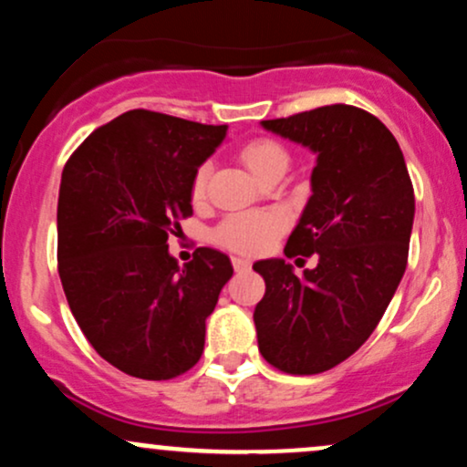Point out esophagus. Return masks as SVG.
I'll return each instance as SVG.
<instances>
[{
  "instance_id": "1",
  "label": "esophagus",
  "mask_w": 467,
  "mask_h": 467,
  "mask_svg": "<svg viewBox=\"0 0 467 467\" xmlns=\"http://www.w3.org/2000/svg\"><path fill=\"white\" fill-rule=\"evenodd\" d=\"M233 267L237 272L241 270H248L250 267V259H245V256H233Z\"/></svg>"
}]
</instances>
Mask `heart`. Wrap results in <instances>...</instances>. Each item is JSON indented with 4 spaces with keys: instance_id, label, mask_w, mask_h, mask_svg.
<instances>
[{
    "instance_id": "heart-1",
    "label": "heart",
    "mask_w": 467,
    "mask_h": 467,
    "mask_svg": "<svg viewBox=\"0 0 467 467\" xmlns=\"http://www.w3.org/2000/svg\"><path fill=\"white\" fill-rule=\"evenodd\" d=\"M241 158H244L245 166L256 178H261L272 166H287V151L276 140H270V138H259V140L245 144ZM206 180L208 166L203 164L195 173V178H192V197L195 200H200L203 195ZM283 228H285V215L276 211V208H270V211H244L223 219L215 230V239L230 250L254 254V252H264Z\"/></svg>"
}]
</instances>
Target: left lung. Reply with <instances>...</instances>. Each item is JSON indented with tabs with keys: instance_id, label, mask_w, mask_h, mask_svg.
Instances as JSON below:
<instances>
[{
	"instance_id": "obj_1",
	"label": "left lung",
	"mask_w": 467,
	"mask_h": 467,
	"mask_svg": "<svg viewBox=\"0 0 467 467\" xmlns=\"http://www.w3.org/2000/svg\"><path fill=\"white\" fill-rule=\"evenodd\" d=\"M261 127L316 155L285 256L316 254L318 265L301 276L285 259L252 265L265 281L259 351L285 373H323L360 349L387 312L409 261L415 192L398 140L368 111L327 105Z\"/></svg>"
}]
</instances>
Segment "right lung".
<instances>
[{"mask_svg": "<svg viewBox=\"0 0 467 467\" xmlns=\"http://www.w3.org/2000/svg\"><path fill=\"white\" fill-rule=\"evenodd\" d=\"M226 125L133 109L67 160L57 208L58 276L74 318L103 360L140 379L195 367L206 318L233 276L223 252L178 265L169 234L192 215V178Z\"/></svg>", "mask_w": 467, "mask_h": 467, "instance_id": "1", "label": "right lung"}]
</instances>
